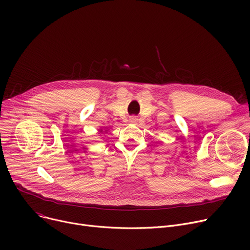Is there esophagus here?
<instances>
[{
  "label": "esophagus",
  "mask_w": 250,
  "mask_h": 250,
  "mask_svg": "<svg viewBox=\"0 0 250 250\" xmlns=\"http://www.w3.org/2000/svg\"><path fill=\"white\" fill-rule=\"evenodd\" d=\"M129 122L130 123H134V124H136V123H138V118L136 117V116H132L129 118Z\"/></svg>",
  "instance_id": "34e87169"
}]
</instances>
